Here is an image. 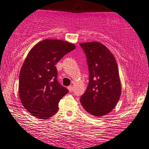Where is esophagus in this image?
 Wrapping results in <instances>:
<instances>
[{"label": "esophagus", "instance_id": "1", "mask_svg": "<svg viewBox=\"0 0 149 149\" xmlns=\"http://www.w3.org/2000/svg\"><path fill=\"white\" fill-rule=\"evenodd\" d=\"M68 90L69 92H72L73 91V86H68Z\"/></svg>", "mask_w": 149, "mask_h": 149}]
</instances>
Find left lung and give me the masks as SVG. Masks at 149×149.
I'll list each match as a JSON object with an SVG mask.
<instances>
[{
	"label": "left lung",
	"mask_w": 149,
	"mask_h": 149,
	"mask_svg": "<svg viewBox=\"0 0 149 149\" xmlns=\"http://www.w3.org/2000/svg\"><path fill=\"white\" fill-rule=\"evenodd\" d=\"M80 45L86 54L89 71V82L80 103L91 116H106L116 107L121 95L116 60L105 45L97 41Z\"/></svg>",
	"instance_id": "1"
}]
</instances>
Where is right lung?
Listing matches in <instances>:
<instances>
[{
  "label": "right lung",
  "mask_w": 149,
  "mask_h": 149,
  "mask_svg": "<svg viewBox=\"0 0 149 149\" xmlns=\"http://www.w3.org/2000/svg\"><path fill=\"white\" fill-rule=\"evenodd\" d=\"M75 48L67 41L45 39L28 53L20 71L18 93L22 106L33 116L47 119L57 113L68 90L58 83L55 65Z\"/></svg>",
  "instance_id": "right-lung-1"
}]
</instances>
